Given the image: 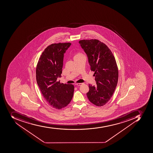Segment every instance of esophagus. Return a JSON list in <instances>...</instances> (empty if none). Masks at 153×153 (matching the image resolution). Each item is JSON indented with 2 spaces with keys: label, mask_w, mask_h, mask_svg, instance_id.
Here are the masks:
<instances>
[{
  "label": "esophagus",
  "mask_w": 153,
  "mask_h": 153,
  "mask_svg": "<svg viewBox=\"0 0 153 153\" xmlns=\"http://www.w3.org/2000/svg\"><path fill=\"white\" fill-rule=\"evenodd\" d=\"M82 83H76L75 84V85H76V86H81V85H82Z\"/></svg>",
  "instance_id": "esophagus-1"
}]
</instances>
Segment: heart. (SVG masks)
Here are the masks:
<instances>
[{"instance_id": "1", "label": "heart", "mask_w": 153, "mask_h": 153, "mask_svg": "<svg viewBox=\"0 0 153 153\" xmlns=\"http://www.w3.org/2000/svg\"><path fill=\"white\" fill-rule=\"evenodd\" d=\"M81 55H82V54L80 53H77L75 54V56L74 57V59L76 58L78 56H81Z\"/></svg>"}]
</instances>
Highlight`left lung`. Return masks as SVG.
I'll return each mask as SVG.
<instances>
[{"mask_svg":"<svg viewBox=\"0 0 153 153\" xmlns=\"http://www.w3.org/2000/svg\"><path fill=\"white\" fill-rule=\"evenodd\" d=\"M79 43L87 54L96 81L95 86L88 85L87 97L93 104L102 106L111 98L118 82L116 59L109 48L99 40H81Z\"/></svg>","mask_w":153,"mask_h":153,"instance_id":"left-lung-1","label":"left lung"}]
</instances>
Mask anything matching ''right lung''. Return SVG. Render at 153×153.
<instances>
[{
  "mask_svg": "<svg viewBox=\"0 0 153 153\" xmlns=\"http://www.w3.org/2000/svg\"><path fill=\"white\" fill-rule=\"evenodd\" d=\"M70 43L52 44L44 50L36 68V79L43 96L56 109L65 108L73 96L74 86L57 81L62 73L64 53Z\"/></svg>",
  "mask_w": 153,
  "mask_h": 153,
  "instance_id": "1",
  "label": "right lung"
}]
</instances>
